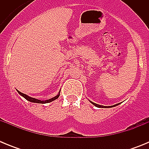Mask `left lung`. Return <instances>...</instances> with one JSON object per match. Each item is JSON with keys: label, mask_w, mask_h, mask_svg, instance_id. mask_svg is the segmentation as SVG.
<instances>
[{"label": "left lung", "mask_w": 149, "mask_h": 149, "mask_svg": "<svg viewBox=\"0 0 149 149\" xmlns=\"http://www.w3.org/2000/svg\"><path fill=\"white\" fill-rule=\"evenodd\" d=\"M90 101V103L93 104L94 106L97 107H99V108L100 107H101V108H109V107H116V106H117V105L119 104H119H115V105H113V106H103V105H100V104H98L94 103V102H93V101Z\"/></svg>", "instance_id": "left-lung-1"}]
</instances>
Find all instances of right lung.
<instances>
[{
  "instance_id": "right-lung-1",
  "label": "right lung",
  "mask_w": 149,
  "mask_h": 149,
  "mask_svg": "<svg viewBox=\"0 0 149 149\" xmlns=\"http://www.w3.org/2000/svg\"><path fill=\"white\" fill-rule=\"evenodd\" d=\"M17 92L18 93V94L21 95L22 97H24V98H25L26 100H27V101H30V102H33V103H38V104L50 103V102H51V101H54V100L57 99V98H59V96H60V91L58 94L56 95L55 97H54V98H50V99H48V100H45V101H42V100H39V99H36V98H32V97H30V96H28L27 95L24 94V93H21V92H19L18 90H17Z\"/></svg>"
}]
</instances>
